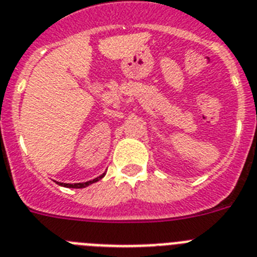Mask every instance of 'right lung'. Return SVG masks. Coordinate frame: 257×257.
<instances>
[{"label": "right lung", "mask_w": 257, "mask_h": 257, "mask_svg": "<svg viewBox=\"0 0 257 257\" xmlns=\"http://www.w3.org/2000/svg\"><path fill=\"white\" fill-rule=\"evenodd\" d=\"M103 177H104V173L103 175L99 176V177L94 178V180H91V181H88V182H79V184H63V182H59V185H61V186H64V187H72V189H81V187H86V186H89V185L99 181V180Z\"/></svg>", "instance_id": "add662e5"}]
</instances>
